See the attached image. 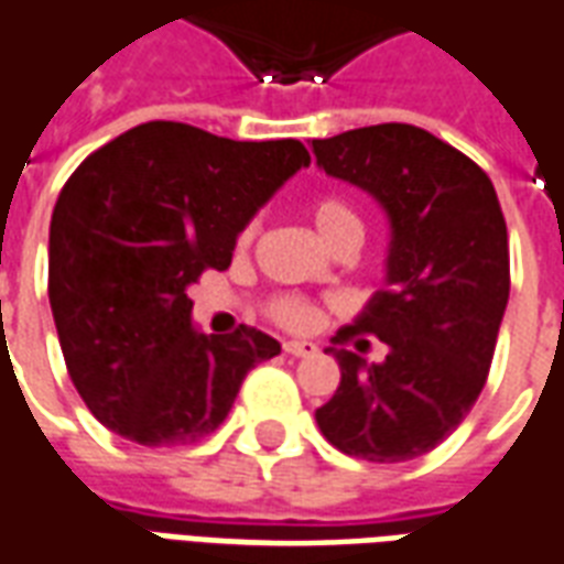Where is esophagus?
<instances>
[{"label":"esophagus","mask_w":564,"mask_h":564,"mask_svg":"<svg viewBox=\"0 0 564 564\" xmlns=\"http://www.w3.org/2000/svg\"><path fill=\"white\" fill-rule=\"evenodd\" d=\"M283 350L290 357H311V354H317V345L314 341H283Z\"/></svg>","instance_id":"esophagus-1"}]
</instances>
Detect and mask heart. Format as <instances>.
<instances>
[{
  "label": "heart",
  "mask_w": 564,
  "mask_h": 564,
  "mask_svg": "<svg viewBox=\"0 0 564 564\" xmlns=\"http://www.w3.org/2000/svg\"><path fill=\"white\" fill-rule=\"evenodd\" d=\"M308 214L314 219V226L321 231L326 241L341 243V241H357L364 238V223L357 210L350 207L348 200L338 198V195H317V198L308 200ZM256 238V223H247L238 235V250H247ZM265 314L271 321L283 326V329H311L317 323V308L311 305L308 299H299V295H274L269 305H265Z\"/></svg>",
  "instance_id": "1"
}]
</instances>
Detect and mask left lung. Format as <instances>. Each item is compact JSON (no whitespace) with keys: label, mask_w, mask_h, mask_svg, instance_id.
Wrapping results in <instances>:
<instances>
[{"label":"left lung","mask_w":564,"mask_h":564,"mask_svg":"<svg viewBox=\"0 0 564 564\" xmlns=\"http://www.w3.org/2000/svg\"><path fill=\"white\" fill-rule=\"evenodd\" d=\"M317 164L381 200L391 216L388 290L336 345H388L384 364L333 348L336 393L317 409L323 436L350 458L427 455L486 388L510 295L507 223L488 173L415 124H372L314 140Z\"/></svg>","instance_id":"left-lung-1"}]
</instances>
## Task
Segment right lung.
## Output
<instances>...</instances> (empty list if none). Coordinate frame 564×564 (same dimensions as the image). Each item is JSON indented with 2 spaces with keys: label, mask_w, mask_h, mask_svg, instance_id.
<instances>
[{
  "label": "right lung",
  "mask_w": 564,
  "mask_h": 564,
  "mask_svg": "<svg viewBox=\"0 0 564 564\" xmlns=\"http://www.w3.org/2000/svg\"><path fill=\"white\" fill-rule=\"evenodd\" d=\"M308 161L299 140L145 121L78 164L51 216L48 299L66 372L100 424L149 448L198 443L247 372L281 354L253 326L195 333L186 290L231 265L238 231Z\"/></svg>",
  "instance_id": "obj_1"
}]
</instances>
